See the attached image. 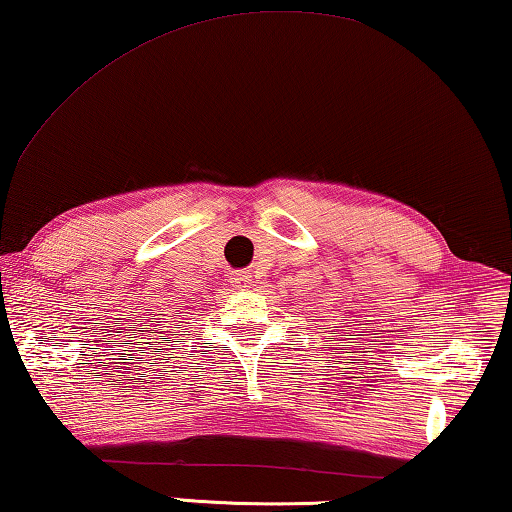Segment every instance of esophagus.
<instances>
[{
    "label": "esophagus",
    "mask_w": 512,
    "mask_h": 512,
    "mask_svg": "<svg viewBox=\"0 0 512 512\" xmlns=\"http://www.w3.org/2000/svg\"><path fill=\"white\" fill-rule=\"evenodd\" d=\"M230 282H232L236 289H246V287H250V282H253V280H250V276H248L246 271H239V273H232Z\"/></svg>",
    "instance_id": "34e87169"
}]
</instances>
